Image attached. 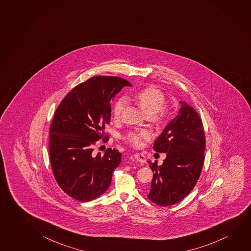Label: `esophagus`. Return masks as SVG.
Wrapping results in <instances>:
<instances>
[{"label":"esophagus","instance_id":"obj_1","mask_svg":"<svg viewBox=\"0 0 251 251\" xmlns=\"http://www.w3.org/2000/svg\"><path fill=\"white\" fill-rule=\"evenodd\" d=\"M134 157L136 159L137 162H141V163H145V162H146V157H145V155L143 154L135 153V154H134Z\"/></svg>","mask_w":251,"mask_h":251}]
</instances>
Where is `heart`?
I'll use <instances>...</instances> for the list:
<instances>
[{
    "instance_id": "b5f03b06",
    "label": "heart",
    "mask_w": 251,
    "mask_h": 251,
    "mask_svg": "<svg viewBox=\"0 0 251 251\" xmlns=\"http://www.w3.org/2000/svg\"><path fill=\"white\" fill-rule=\"evenodd\" d=\"M132 100L138 105L142 111L147 116H154L158 125L164 124L168 117V109L164 105L166 98L164 94L154 87H148L141 89L132 95ZM124 108V100H116L112 107V116L114 120L119 119ZM150 135L146 130L128 131L124 135V141L134 148H139L143 144V140L149 139Z\"/></svg>"
}]
</instances>
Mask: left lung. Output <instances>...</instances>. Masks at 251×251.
Returning a JSON list of instances; mask_svg holds the SVG:
<instances>
[{
	"mask_svg": "<svg viewBox=\"0 0 251 251\" xmlns=\"http://www.w3.org/2000/svg\"><path fill=\"white\" fill-rule=\"evenodd\" d=\"M180 103L177 116L153 146L154 151L166 153V158L161 166L148 162L154 172L148 197L163 207L177 203L191 192L204 162L206 141L201 118L186 101Z\"/></svg>",
	"mask_w": 251,
	"mask_h": 251,
	"instance_id": "left-lung-1",
	"label": "left lung"
}]
</instances>
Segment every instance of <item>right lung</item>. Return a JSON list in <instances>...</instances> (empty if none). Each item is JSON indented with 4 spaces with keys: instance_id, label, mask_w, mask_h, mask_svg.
Instances as JSON below:
<instances>
[{
    "instance_id": "add662e5",
    "label": "right lung",
    "mask_w": 251,
    "mask_h": 251,
    "mask_svg": "<svg viewBox=\"0 0 251 251\" xmlns=\"http://www.w3.org/2000/svg\"><path fill=\"white\" fill-rule=\"evenodd\" d=\"M125 86L117 76L98 75L81 82L66 95L50 127V158L60 188L75 200L89 201L104 193L122 154L108 148L103 156L93 154L97 141H108L105 125L110 123L111 102Z\"/></svg>"
}]
</instances>
